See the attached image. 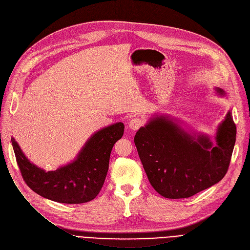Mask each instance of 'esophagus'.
Masks as SVG:
<instances>
[{"instance_id": "34e87169", "label": "esophagus", "mask_w": 250, "mask_h": 250, "mask_svg": "<svg viewBox=\"0 0 250 250\" xmlns=\"http://www.w3.org/2000/svg\"><path fill=\"white\" fill-rule=\"evenodd\" d=\"M144 124H145V122H144L143 118L134 117L133 120H130V122H129V127L134 129V130H136V129H139L141 126H143Z\"/></svg>"}]
</instances>
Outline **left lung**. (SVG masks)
<instances>
[{"label":"left lung","instance_id":"left-lung-1","mask_svg":"<svg viewBox=\"0 0 250 250\" xmlns=\"http://www.w3.org/2000/svg\"><path fill=\"white\" fill-rule=\"evenodd\" d=\"M223 94V91L218 89ZM217 145L194 139L175 123L156 117L141 127L135 144L154 189L167 199H187L216 185L228 171L236 125L228 112L219 126Z\"/></svg>","mask_w":250,"mask_h":250}]
</instances>
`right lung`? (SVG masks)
<instances>
[{
  "label": "right lung",
  "instance_id": "obj_1",
  "mask_svg": "<svg viewBox=\"0 0 250 250\" xmlns=\"http://www.w3.org/2000/svg\"><path fill=\"white\" fill-rule=\"evenodd\" d=\"M125 125L117 123L94 134L73 163L56 171H44L28 161L11 139L21 175L34 192L62 204H83L95 199L106 177L110 153L122 139Z\"/></svg>",
  "mask_w": 250,
  "mask_h": 250
}]
</instances>
